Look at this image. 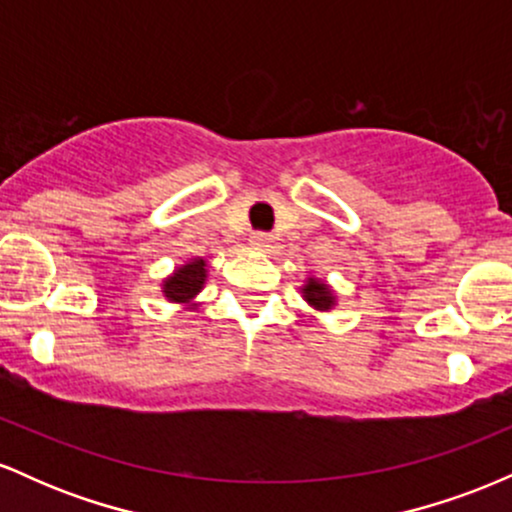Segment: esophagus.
<instances>
[{"label": "esophagus", "mask_w": 512, "mask_h": 512, "mask_svg": "<svg viewBox=\"0 0 512 512\" xmlns=\"http://www.w3.org/2000/svg\"><path fill=\"white\" fill-rule=\"evenodd\" d=\"M272 233H267V231H255L250 236V243L255 245V248H260V250H264V248H269V245H272Z\"/></svg>", "instance_id": "1"}]
</instances>
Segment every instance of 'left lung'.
Segmentation results:
<instances>
[{"instance_id": "obj_1", "label": "left lung", "mask_w": 512, "mask_h": 512, "mask_svg": "<svg viewBox=\"0 0 512 512\" xmlns=\"http://www.w3.org/2000/svg\"><path fill=\"white\" fill-rule=\"evenodd\" d=\"M303 298L317 310H330L334 305V296L330 286L320 279H308V284L303 286Z\"/></svg>"}]
</instances>
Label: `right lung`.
<instances>
[{
    "mask_svg": "<svg viewBox=\"0 0 512 512\" xmlns=\"http://www.w3.org/2000/svg\"><path fill=\"white\" fill-rule=\"evenodd\" d=\"M204 279H207V262L192 260L182 264V267H178V272L163 281V293H166L168 301L190 303L202 291Z\"/></svg>",
    "mask_w": 512,
    "mask_h": 512,
    "instance_id": "1",
    "label": "right lung"
}]
</instances>
